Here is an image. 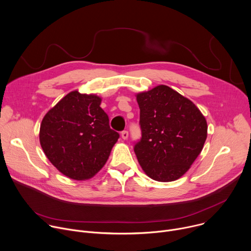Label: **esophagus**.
Returning <instances> with one entry per match:
<instances>
[{"instance_id": "1", "label": "esophagus", "mask_w": 251, "mask_h": 251, "mask_svg": "<svg viewBox=\"0 0 251 251\" xmlns=\"http://www.w3.org/2000/svg\"><path fill=\"white\" fill-rule=\"evenodd\" d=\"M121 135H122V138H123V139H127V137H128V131H127V130H123V131L121 132Z\"/></svg>"}]
</instances>
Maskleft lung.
Here are the masks:
<instances>
[{
	"label": "left lung",
	"instance_id": "1",
	"mask_svg": "<svg viewBox=\"0 0 251 251\" xmlns=\"http://www.w3.org/2000/svg\"><path fill=\"white\" fill-rule=\"evenodd\" d=\"M141 138L137 160L151 179L171 182L183 176L207 139L205 117L189 99L165 85L136 95Z\"/></svg>",
	"mask_w": 251,
	"mask_h": 251
}]
</instances>
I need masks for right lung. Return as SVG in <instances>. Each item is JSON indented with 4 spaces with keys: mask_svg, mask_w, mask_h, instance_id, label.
<instances>
[{
    "mask_svg": "<svg viewBox=\"0 0 251 251\" xmlns=\"http://www.w3.org/2000/svg\"><path fill=\"white\" fill-rule=\"evenodd\" d=\"M96 95L73 91L44 116L40 145L57 170L74 180H86L106 164L120 134L109 125Z\"/></svg>",
    "mask_w": 251,
    "mask_h": 251,
    "instance_id": "right-lung-1",
    "label": "right lung"
}]
</instances>
